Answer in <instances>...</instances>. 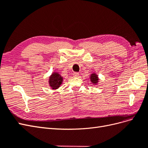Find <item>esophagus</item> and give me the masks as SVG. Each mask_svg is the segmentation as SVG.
<instances>
[{
	"instance_id": "1",
	"label": "esophagus",
	"mask_w": 148,
	"mask_h": 148,
	"mask_svg": "<svg viewBox=\"0 0 148 148\" xmlns=\"http://www.w3.org/2000/svg\"><path fill=\"white\" fill-rule=\"evenodd\" d=\"M73 76H74L75 77H78V76H79V73L78 72H75L73 73Z\"/></svg>"
}]
</instances>
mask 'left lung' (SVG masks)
I'll list each match as a JSON object with an SVG mask.
<instances>
[{"label": "left lung", "mask_w": 148, "mask_h": 148, "mask_svg": "<svg viewBox=\"0 0 148 148\" xmlns=\"http://www.w3.org/2000/svg\"><path fill=\"white\" fill-rule=\"evenodd\" d=\"M89 78H90V81L92 84L95 85L98 84V82H99V77H98V75L96 73H93L91 74Z\"/></svg>", "instance_id": "obj_1"}]
</instances>
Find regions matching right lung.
Segmentation results:
<instances>
[{"label": "right lung", "instance_id": "obj_1", "mask_svg": "<svg viewBox=\"0 0 148 148\" xmlns=\"http://www.w3.org/2000/svg\"><path fill=\"white\" fill-rule=\"evenodd\" d=\"M63 82V77L58 73L53 72L49 78V84L52 89L59 88Z\"/></svg>", "mask_w": 148, "mask_h": 148}]
</instances>
